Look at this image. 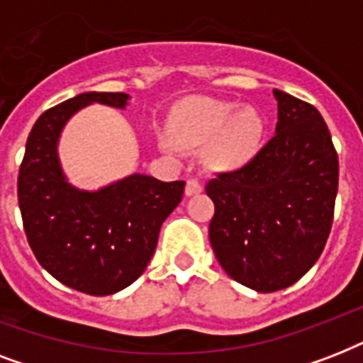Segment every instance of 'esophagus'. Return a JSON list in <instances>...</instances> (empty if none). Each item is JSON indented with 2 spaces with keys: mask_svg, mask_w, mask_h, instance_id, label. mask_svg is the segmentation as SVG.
I'll return each instance as SVG.
<instances>
[{
  "mask_svg": "<svg viewBox=\"0 0 363 363\" xmlns=\"http://www.w3.org/2000/svg\"><path fill=\"white\" fill-rule=\"evenodd\" d=\"M201 182L198 181V179H188L186 181V188H184V192H186V196H196V194L201 192Z\"/></svg>",
  "mask_w": 363,
  "mask_h": 363,
  "instance_id": "34e87169",
  "label": "esophagus"
}]
</instances>
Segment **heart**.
Listing matches in <instances>:
<instances>
[{"instance_id": "obj_1", "label": "heart", "mask_w": 363, "mask_h": 363, "mask_svg": "<svg viewBox=\"0 0 363 363\" xmlns=\"http://www.w3.org/2000/svg\"><path fill=\"white\" fill-rule=\"evenodd\" d=\"M264 135V121L256 109L238 104L196 98L182 105L171 122V137L182 148L207 145L211 169L230 171L254 158Z\"/></svg>"}]
</instances>
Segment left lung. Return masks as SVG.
<instances>
[{
	"mask_svg": "<svg viewBox=\"0 0 363 363\" xmlns=\"http://www.w3.org/2000/svg\"><path fill=\"white\" fill-rule=\"evenodd\" d=\"M275 135L250 162L207 182L215 203L211 247L233 281L277 292L320 258L332 230L339 160L322 115L307 101L273 90Z\"/></svg>",
	"mask_w": 363,
	"mask_h": 363,
	"instance_id": "obj_1",
	"label": "left lung"
}]
</instances>
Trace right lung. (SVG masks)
I'll use <instances>...</instances> for the list:
<instances>
[{
  "label": "right lung",
  "mask_w": 363,
  "mask_h": 363,
  "mask_svg": "<svg viewBox=\"0 0 363 363\" xmlns=\"http://www.w3.org/2000/svg\"><path fill=\"white\" fill-rule=\"evenodd\" d=\"M122 92H84L45 111L33 124L18 171V205L37 262L65 286L111 296L135 282L158 245L160 228L181 203L184 181L125 177L98 192L65 181L58 139L90 104L124 109Z\"/></svg>",
  "instance_id": "1"
}]
</instances>
